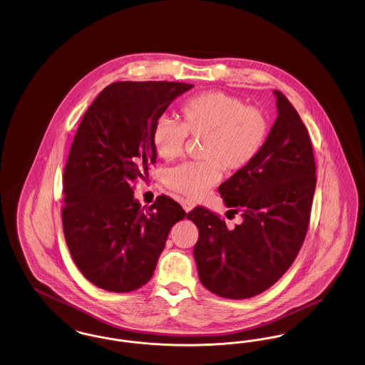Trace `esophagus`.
<instances>
[{
	"mask_svg": "<svg viewBox=\"0 0 365 365\" xmlns=\"http://www.w3.org/2000/svg\"><path fill=\"white\" fill-rule=\"evenodd\" d=\"M180 204H182V207H183L186 212H190L191 209H194V207H195V204L191 200H186V198L180 200Z\"/></svg>",
	"mask_w": 365,
	"mask_h": 365,
	"instance_id": "esophagus-1",
	"label": "esophagus"
}]
</instances>
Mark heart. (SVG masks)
Returning a JSON list of instances; mask_svg holds the SVG:
<instances>
[{"instance_id": "obj_1", "label": "heart", "mask_w": 365, "mask_h": 365, "mask_svg": "<svg viewBox=\"0 0 365 365\" xmlns=\"http://www.w3.org/2000/svg\"><path fill=\"white\" fill-rule=\"evenodd\" d=\"M269 133L267 116L257 108L223 91H209L180 108L179 124L158 119L152 142L157 156L170 163L182 156L186 137L202 138L200 158L185 163L167 176L171 190L201 198L220 179V168L238 171L260 153Z\"/></svg>"}]
</instances>
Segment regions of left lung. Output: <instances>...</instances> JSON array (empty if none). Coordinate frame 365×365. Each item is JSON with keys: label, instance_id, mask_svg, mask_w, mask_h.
Masks as SVG:
<instances>
[{"label": "left lung", "instance_id": "8db88e82", "mask_svg": "<svg viewBox=\"0 0 365 365\" xmlns=\"http://www.w3.org/2000/svg\"><path fill=\"white\" fill-rule=\"evenodd\" d=\"M274 96L278 118L260 153L219 187L227 208L242 210V223L228 228L201 207L187 213L200 232V280L225 298H250L271 287L293 264L308 230L316 187L312 143L294 106L278 90Z\"/></svg>", "mask_w": 365, "mask_h": 365}]
</instances>
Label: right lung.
<instances>
[{
  "label": "right lung",
  "mask_w": 365,
  "mask_h": 365,
  "mask_svg": "<svg viewBox=\"0 0 365 365\" xmlns=\"http://www.w3.org/2000/svg\"><path fill=\"white\" fill-rule=\"evenodd\" d=\"M192 85L116 82L87 109L64 170L63 228L83 277L113 293L153 277L170 230L186 212L167 195L142 208L133 185L156 163L152 133L175 98Z\"/></svg>",
  "instance_id": "1"
}]
</instances>
